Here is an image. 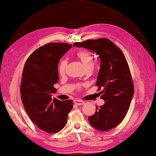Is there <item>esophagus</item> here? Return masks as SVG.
<instances>
[{
	"label": "esophagus",
	"instance_id": "obj_1",
	"mask_svg": "<svg viewBox=\"0 0 156 156\" xmlns=\"http://www.w3.org/2000/svg\"><path fill=\"white\" fill-rule=\"evenodd\" d=\"M74 103H75V104L77 105H83L84 102L82 100H74Z\"/></svg>",
	"mask_w": 156,
	"mask_h": 156
}]
</instances>
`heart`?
<instances>
[{
    "instance_id": "obj_1",
    "label": "heart",
    "mask_w": 156,
    "mask_h": 156,
    "mask_svg": "<svg viewBox=\"0 0 156 156\" xmlns=\"http://www.w3.org/2000/svg\"><path fill=\"white\" fill-rule=\"evenodd\" d=\"M77 58L81 61L84 68L88 69L94 68V61L92 55L86 51H80L77 54ZM67 66V61L66 60H61L58 66V72L60 74L64 73Z\"/></svg>"
}]
</instances>
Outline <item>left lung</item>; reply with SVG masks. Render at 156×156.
Returning a JSON list of instances; mask_svg holds the SVG:
<instances>
[{
  "label": "left lung",
  "instance_id": "left-lung-1",
  "mask_svg": "<svg viewBox=\"0 0 156 156\" xmlns=\"http://www.w3.org/2000/svg\"><path fill=\"white\" fill-rule=\"evenodd\" d=\"M73 46L90 50L100 59V69L96 85L105 101L95 114L88 117L89 123L100 131H108L124 120L130 106L134 87L128 64L122 51L107 38L75 42Z\"/></svg>",
  "mask_w": 156,
  "mask_h": 156
}]
</instances>
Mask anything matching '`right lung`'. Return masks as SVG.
<instances>
[{
	"label": "right lung",
	"mask_w": 156,
	"mask_h": 156,
	"mask_svg": "<svg viewBox=\"0 0 156 156\" xmlns=\"http://www.w3.org/2000/svg\"><path fill=\"white\" fill-rule=\"evenodd\" d=\"M72 45L50 43L37 49L26 61L22 75L21 97L27 113L33 123L47 133H58L67 123L73 101H60L52 93L58 81L60 58Z\"/></svg>",
	"instance_id": "obj_1"
}]
</instances>
